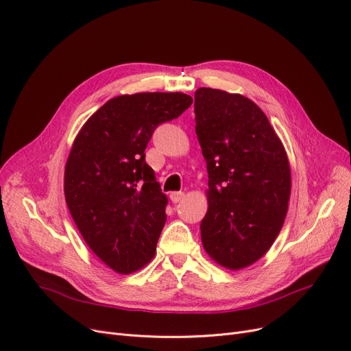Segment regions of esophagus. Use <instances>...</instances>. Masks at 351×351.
I'll return each instance as SVG.
<instances>
[{"mask_svg":"<svg viewBox=\"0 0 351 351\" xmlns=\"http://www.w3.org/2000/svg\"><path fill=\"white\" fill-rule=\"evenodd\" d=\"M183 196H185V193H183V192H172L169 195V197H171V200L173 202V204H178V202H180Z\"/></svg>","mask_w":351,"mask_h":351,"instance_id":"obj_1","label":"esophagus"}]
</instances>
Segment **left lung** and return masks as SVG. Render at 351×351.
I'll return each instance as SVG.
<instances>
[{"label":"left lung","mask_w":351,"mask_h":351,"mask_svg":"<svg viewBox=\"0 0 351 351\" xmlns=\"http://www.w3.org/2000/svg\"><path fill=\"white\" fill-rule=\"evenodd\" d=\"M195 121L209 175L202 243L219 265L243 269L261 259L283 226L289 159L263 110L243 95L199 88Z\"/></svg>","instance_id":"1"}]
</instances>
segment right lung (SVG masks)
<instances>
[{
	"instance_id": "right-lung-1",
	"label": "right lung",
	"mask_w": 351,
	"mask_h": 351,
	"mask_svg": "<svg viewBox=\"0 0 351 351\" xmlns=\"http://www.w3.org/2000/svg\"><path fill=\"white\" fill-rule=\"evenodd\" d=\"M192 98L180 92H142L109 99L72 145L64 192L86 245L118 273L149 262L168 205L145 149L155 129L182 115Z\"/></svg>"
}]
</instances>
